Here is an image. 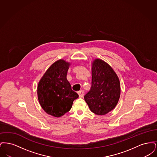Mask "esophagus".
<instances>
[{"label": "esophagus", "mask_w": 157, "mask_h": 157, "mask_svg": "<svg viewBox=\"0 0 157 157\" xmlns=\"http://www.w3.org/2000/svg\"><path fill=\"white\" fill-rule=\"evenodd\" d=\"M78 94L79 95V98H82L83 97V95H84V91H83V90H81L78 92Z\"/></svg>", "instance_id": "1"}]
</instances>
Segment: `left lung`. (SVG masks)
I'll use <instances>...</instances> for the list:
<instances>
[{
  "instance_id": "8db88e82",
  "label": "left lung",
  "mask_w": 157,
  "mask_h": 157,
  "mask_svg": "<svg viewBox=\"0 0 157 157\" xmlns=\"http://www.w3.org/2000/svg\"><path fill=\"white\" fill-rule=\"evenodd\" d=\"M90 91L84 96L90 111L104 115L115 108L121 93L118 76L108 63L97 59L92 63Z\"/></svg>"
}]
</instances>
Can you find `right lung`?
I'll use <instances>...</instances> for the list:
<instances>
[{
    "label": "right lung",
    "instance_id": "add662e5",
    "mask_svg": "<svg viewBox=\"0 0 157 157\" xmlns=\"http://www.w3.org/2000/svg\"><path fill=\"white\" fill-rule=\"evenodd\" d=\"M69 65L62 59L55 62L45 72L37 86L40 106L47 113L55 117L68 112L74 101L79 97L67 79Z\"/></svg>",
    "mask_w": 157,
    "mask_h": 157
}]
</instances>
